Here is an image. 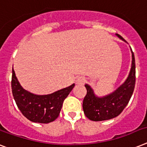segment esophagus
<instances>
[{
	"label": "esophagus",
	"mask_w": 147,
	"mask_h": 147,
	"mask_svg": "<svg viewBox=\"0 0 147 147\" xmlns=\"http://www.w3.org/2000/svg\"><path fill=\"white\" fill-rule=\"evenodd\" d=\"M86 82L85 78L83 77V76H79V77L77 78V79H76V84H80V85H82Z\"/></svg>",
	"instance_id": "obj_1"
}]
</instances>
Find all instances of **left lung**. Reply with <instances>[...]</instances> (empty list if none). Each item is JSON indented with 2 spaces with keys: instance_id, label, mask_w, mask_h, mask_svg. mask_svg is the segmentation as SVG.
I'll return each instance as SVG.
<instances>
[{
  "instance_id": "obj_1",
  "label": "left lung",
  "mask_w": 147,
  "mask_h": 147,
  "mask_svg": "<svg viewBox=\"0 0 147 147\" xmlns=\"http://www.w3.org/2000/svg\"><path fill=\"white\" fill-rule=\"evenodd\" d=\"M124 41L125 39L115 34ZM131 68L127 79L114 92L104 96H97L89 84H85L87 94L83 100V110L88 119L94 121H105L120 115L133 94L135 86V59L133 51Z\"/></svg>"
}]
</instances>
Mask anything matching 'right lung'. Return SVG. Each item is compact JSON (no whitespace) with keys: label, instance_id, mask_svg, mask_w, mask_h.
Wrapping results in <instances>:
<instances>
[{"label":"right lung","instance_id":"1","mask_svg":"<svg viewBox=\"0 0 147 147\" xmlns=\"http://www.w3.org/2000/svg\"><path fill=\"white\" fill-rule=\"evenodd\" d=\"M12 93L22 115L37 123L47 124L59 116L63 101L75 87V84L47 95H37L22 88L12 70Z\"/></svg>","mask_w":147,"mask_h":147}]
</instances>
